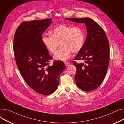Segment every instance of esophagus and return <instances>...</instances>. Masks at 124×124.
I'll return each instance as SVG.
<instances>
[{
	"label": "esophagus",
	"mask_w": 124,
	"mask_h": 124,
	"mask_svg": "<svg viewBox=\"0 0 124 124\" xmlns=\"http://www.w3.org/2000/svg\"><path fill=\"white\" fill-rule=\"evenodd\" d=\"M64 64H65L66 66H68V65L69 64V62H66V61H65V62H64Z\"/></svg>",
	"instance_id": "esophagus-1"
}]
</instances>
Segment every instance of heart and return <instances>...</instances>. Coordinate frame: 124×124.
Segmentation results:
<instances>
[{
    "mask_svg": "<svg viewBox=\"0 0 124 124\" xmlns=\"http://www.w3.org/2000/svg\"><path fill=\"white\" fill-rule=\"evenodd\" d=\"M51 35H43L41 40L45 48L53 54L60 44L61 49L54 56L57 60H67L72 53L80 51L85 42V31L79 26L59 24L51 31Z\"/></svg>",
    "mask_w": 124,
    "mask_h": 124,
    "instance_id": "1",
    "label": "heart"
}]
</instances>
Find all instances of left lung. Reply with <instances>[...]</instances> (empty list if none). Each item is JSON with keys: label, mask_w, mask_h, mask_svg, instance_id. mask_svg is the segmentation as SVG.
Here are the masks:
<instances>
[{"label": "left lung", "mask_w": 124, "mask_h": 124, "mask_svg": "<svg viewBox=\"0 0 124 124\" xmlns=\"http://www.w3.org/2000/svg\"><path fill=\"white\" fill-rule=\"evenodd\" d=\"M65 19L85 23L87 35L83 48L74 58L85 63L72 61L76 68L75 81L80 89L90 92L98 87L105 78L109 61V45L106 32L101 26L89 17Z\"/></svg>", "instance_id": "left-lung-1"}]
</instances>
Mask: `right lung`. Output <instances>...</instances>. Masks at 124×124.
<instances>
[{
	"label": "right lung",
	"mask_w": 124,
	"mask_h": 124,
	"mask_svg": "<svg viewBox=\"0 0 124 124\" xmlns=\"http://www.w3.org/2000/svg\"><path fill=\"white\" fill-rule=\"evenodd\" d=\"M51 20L22 22L16 30L13 44L16 62L23 79L31 89L44 95L56 90L65 67L62 61L55 60L49 65L52 58L42 42V35Z\"/></svg>",
	"instance_id": "add662e5"
}]
</instances>
